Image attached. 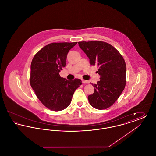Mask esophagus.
Wrapping results in <instances>:
<instances>
[{
    "instance_id": "34e87169",
    "label": "esophagus",
    "mask_w": 156,
    "mask_h": 156,
    "mask_svg": "<svg viewBox=\"0 0 156 156\" xmlns=\"http://www.w3.org/2000/svg\"><path fill=\"white\" fill-rule=\"evenodd\" d=\"M82 82L83 83H89V81H85V80H82Z\"/></svg>"
}]
</instances>
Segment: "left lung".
<instances>
[{"instance_id":"1","label":"left lung","mask_w":156,"mask_h":156,"mask_svg":"<svg viewBox=\"0 0 156 156\" xmlns=\"http://www.w3.org/2000/svg\"><path fill=\"white\" fill-rule=\"evenodd\" d=\"M78 44L89 58L90 65L99 67L100 80L92 84L94 92L88 97L90 105L102 110L110 107L119 98L126 85L125 59L112 45L101 41H81Z\"/></svg>"}]
</instances>
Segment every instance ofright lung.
I'll use <instances>...</instances> for the list:
<instances>
[{"instance_id":"obj_1","label":"right lung","mask_w":156,"mask_h":156,"mask_svg":"<svg viewBox=\"0 0 156 156\" xmlns=\"http://www.w3.org/2000/svg\"><path fill=\"white\" fill-rule=\"evenodd\" d=\"M74 43H52L41 48L31 63L30 85L40 102L48 109L60 111L71 102L81 80H67L59 73L66 67L67 54Z\"/></svg>"}]
</instances>
